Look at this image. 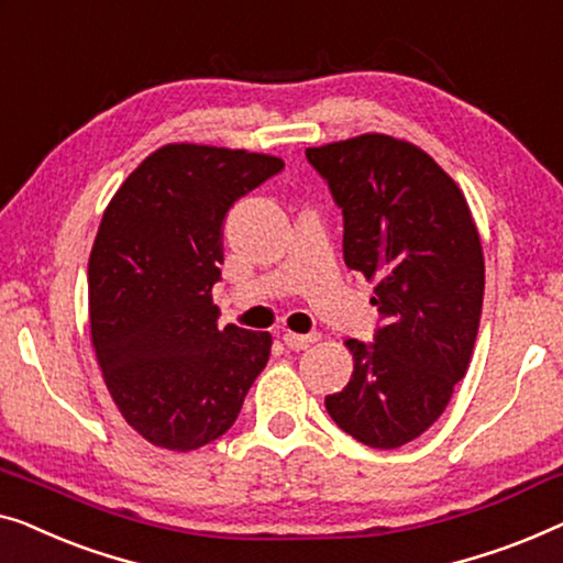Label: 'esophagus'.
<instances>
[{
	"label": "esophagus",
	"instance_id": "esophagus-1",
	"mask_svg": "<svg viewBox=\"0 0 563 563\" xmlns=\"http://www.w3.org/2000/svg\"><path fill=\"white\" fill-rule=\"evenodd\" d=\"M283 342L285 346H290V350H308V346L319 342V334H292V331H285Z\"/></svg>",
	"mask_w": 563,
	"mask_h": 563
}]
</instances>
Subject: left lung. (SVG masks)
Masks as SVG:
<instances>
[{
  "instance_id": "1",
  "label": "left lung",
  "mask_w": 563,
  "mask_h": 563,
  "mask_svg": "<svg viewBox=\"0 0 563 563\" xmlns=\"http://www.w3.org/2000/svg\"><path fill=\"white\" fill-rule=\"evenodd\" d=\"M344 217V263L375 283V342L346 339L354 372L327 410L364 446L429 431L470 367L485 257L470 203L429 153L390 134L308 147Z\"/></svg>"
}]
</instances>
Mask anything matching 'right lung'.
<instances>
[{"label": "right lung", "instance_id": "right-lung-1", "mask_svg": "<svg viewBox=\"0 0 563 563\" xmlns=\"http://www.w3.org/2000/svg\"><path fill=\"white\" fill-rule=\"evenodd\" d=\"M280 170L275 155L173 142L107 206L89 257L91 344L122 418L153 446L219 439L265 369L273 336L219 329L211 288L227 211Z\"/></svg>", "mask_w": 563, "mask_h": 563}]
</instances>
